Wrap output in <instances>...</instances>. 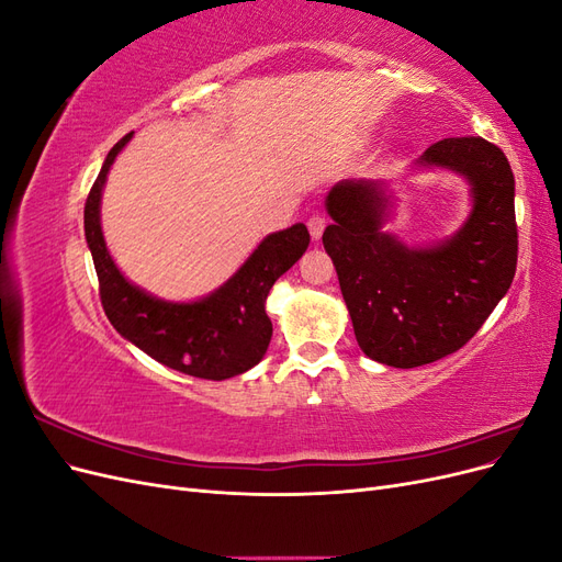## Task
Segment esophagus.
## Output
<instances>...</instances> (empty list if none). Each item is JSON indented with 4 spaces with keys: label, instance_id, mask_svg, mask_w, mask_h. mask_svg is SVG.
<instances>
[{
    "label": "esophagus",
    "instance_id": "1",
    "mask_svg": "<svg viewBox=\"0 0 562 562\" xmlns=\"http://www.w3.org/2000/svg\"><path fill=\"white\" fill-rule=\"evenodd\" d=\"M326 225H328V217H326V215L316 213V215H312V217H310L307 227H310V234H312V239H314V241H318V239H321V236H323V229H326Z\"/></svg>",
    "mask_w": 562,
    "mask_h": 562
}]
</instances>
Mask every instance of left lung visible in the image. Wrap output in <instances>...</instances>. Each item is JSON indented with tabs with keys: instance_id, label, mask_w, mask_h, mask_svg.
<instances>
[{
	"instance_id": "obj_1",
	"label": "left lung",
	"mask_w": 562,
	"mask_h": 562,
	"mask_svg": "<svg viewBox=\"0 0 562 562\" xmlns=\"http://www.w3.org/2000/svg\"><path fill=\"white\" fill-rule=\"evenodd\" d=\"M471 184L473 209L450 239L407 248L384 232L386 182L342 180L326 196L323 248L337 269L356 342L391 368L427 366L462 349L512 288L518 262L516 180L483 138H446L417 159Z\"/></svg>"
}]
</instances>
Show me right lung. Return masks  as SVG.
<instances>
[{
  "instance_id": "add662e5",
  "label": "right lung",
  "mask_w": 562,
  "mask_h": 562,
  "mask_svg": "<svg viewBox=\"0 0 562 562\" xmlns=\"http://www.w3.org/2000/svg\"><path fill=\"white\" fill-rule=\"evenodd\" d=\"M128 140L131 133L110 149L83 206V232L103 310L119 335L168 368L201 380L241 375L262 361L271 339L267 295L307 250L310 232L297 223L269 234L227 283L196 302L151 297L116 269L100 227V196L108 171Z\"/></svg>"
}]
</instances>
